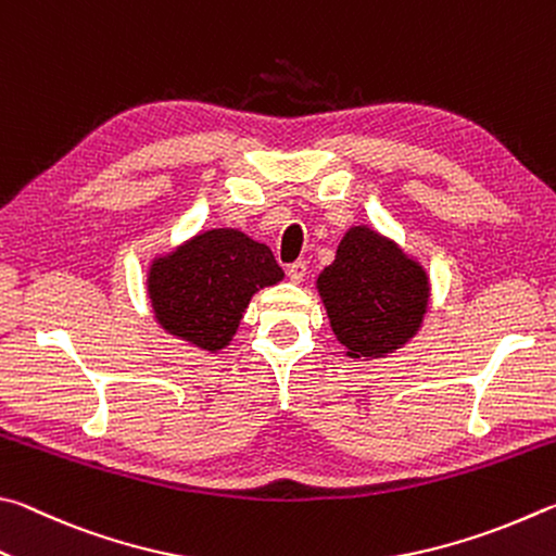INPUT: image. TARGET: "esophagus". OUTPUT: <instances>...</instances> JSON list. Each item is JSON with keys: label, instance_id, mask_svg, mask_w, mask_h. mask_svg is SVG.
<instances>
[{"label": "esophagus", "instance_id": "1", "mask_svg": "<svg viewBox=\"0 0 556 556\" xmlns=\"http://www.w3.org/2000/svg\"><path fill=\"white\" fill-rule=\"evenodd\" d=\"M305 276H307V263L305 261L290 263V266H288V278L293 280V283H303Z\"/></svg>", "mask_w": 556, "mask_h": 556}]
</instances>
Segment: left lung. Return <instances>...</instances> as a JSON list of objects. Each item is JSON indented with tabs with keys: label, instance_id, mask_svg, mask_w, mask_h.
Here are the masks:
<instances>
[{
	"label": "left lung",
	"instance_id": "8db88e82",
	"mask_svg": "<svg viewBox=\"0 0 556 556\" xmlns=\"http://www.w3.org/2000/svg\"><path fill=\"white\" fill-rule=\"evenodd\" d=\"M329 327L349 358H383L420 332L430 307V276L386 233L358 224L317 276Z\"/></svg>",
	"mask_w": 556,
	"mask_h": 556
}]
</instances>
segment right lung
Returning a JSON list of instances; mask_svg holds the SVG:
<instances>
[{
    "label": "right lung",
    "instance_id": "right-lung-1",
    "mask_svg": "<svg viewBox=\"0 0 556 556\" xmlns=\"http://www.w3.org/2000/svg\"><path fill=\"white\" fill-rule=\"evenodd\" d=\"M283 278L266 243L224 227L194 233L155 256L146 293L165 334L217 354L237 334L251 298Z\"/></svg>",
    "mask_w": 556,
    "mask_h": 556
}]
</instances>
